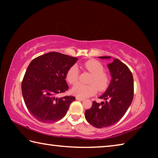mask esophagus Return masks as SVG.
I'll list each match as a JSON object with an SVG mask.
<instances>
[{"instance_id":"obj_1","label":"esophagus","mask_w":158,"mask_h":158,"mask_svg":"<svg viewBox=\"0 0 158 158\" xmlns=\"http://www.w3.org/2000/svg\"><path fill=\"white\" fill-rule=\"evenodd\" d=\"M76 99L77 100H80V101H83V100H84V98H79V97H76Z\"/></svg>"}]
</instances>
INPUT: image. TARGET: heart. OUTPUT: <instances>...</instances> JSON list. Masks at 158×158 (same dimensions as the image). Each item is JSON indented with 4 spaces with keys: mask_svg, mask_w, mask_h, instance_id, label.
<instances>
[{
    "mask_svg": "<svg viewBox=\"0 0 158 158\" xmlns=\"http://www.w3.org/2000/svg\"><path fill=\"white\" fill-rule=\"evenodd\" d=\"M82 67L93 74L89 85L77 84L73 88L72 93L77 97L87 98L99 91L107 89L110 83V74L104 70V66L100 61L90 59L83 63ZM79 72L77 66L73 65L68 69L66 73V80L69 84H75L78 81Z\"/></svg>",
    "mask_w": 158,
    "mask_h": 158,
    "instance_id": "heart-1",
    "label": "heart"
}]
</instances>
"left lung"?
I'll return each mask as SVG.
<instances>
[{
  "mask_svg": "<svg viewBox=\"0 0 158 158\" xmlns=\"http://www.w3.org/2000/svg\"><path fill=\"white\" fill-rule=\"evenodd\" d=\"M110 58V56H100ZM108 68L112 77L107 90L100 96L105 102H93L92 106L85 111L90 125L98 128L106 127L121 120L132 103L134 97V80L128 67L117 58L112 60Z\"/></svg>",
  "mask_w": 158,
  "mask_h": 158,
  "instance_id": "left-lung-1",
  "label": "left lung"
}]
</instances>
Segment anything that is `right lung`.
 Segmentation results:
<instances>
[{
	"label": "right lung",
	"instance_id": "add662e5",
	"mask_svg": "<svg viewBox=\"0 0 158 158\" xmlns=\"http://www.w3.org/2000/svg\"><path fill=\"white\" fill-rule=\"evenodd\" d=\"M77 58L49 52L31 61L21 83L25 105L32 116L42 123H54L65 116L74 96L56 98L69 87L65 81L68 69Z\"/></svg>",
	"mask_w": 158,
	"mask_h": 158
}]
</instances>
